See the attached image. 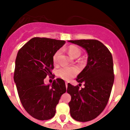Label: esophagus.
<instances>
[{
    "label": "esophagus",
    "instance_id": "1",
    "mask_svg": "<svg viewBox=\"0 0 130 130\" xmlns=\"http://www.w3.org/2000/svg\"><path fill=\"white\" fill-rule=\"evenodd\" d=\"M65 84H66V87L67 88V87H68V83L66 82V83H65Z\"/></svg>",
    "mask_w": 130,
    "mask_h": 130
}]
</instances>
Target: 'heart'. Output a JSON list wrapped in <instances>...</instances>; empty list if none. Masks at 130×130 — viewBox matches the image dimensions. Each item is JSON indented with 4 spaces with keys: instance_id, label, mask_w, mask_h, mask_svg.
<instances>
[{
    "instance_id": "obj_1",
    "label": "heart",
    "mask_w": 130,
    "mask_h": 130,
    "mask_svg": "<svg viewBox=\"0 0 130 130\" xmlns=\"http://www.w3.org/2000/svg\"><path fill=\"white\" fill-rule=\"evenodd\" d=\"M68 51L69 55L73 58H78L81 54V49L75 45H70L68 49ZM60 55V50L56 51L54 54L53 62L55 64L58 62ZM77 73L78 70L76 68L74 67H62L60 68L57 72V74L60 77L67 81L73 78V77H75L77 74Z\"/></svg>"
}]
</instances>
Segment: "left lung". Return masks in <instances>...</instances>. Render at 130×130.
Returning a JSON list of instances; mask_svg holds the SVG:
<instances>
[{"label": "left lung", "mask_w": 130, "mask_h": 130, "mask_svg": "<svg viewBox=\"0 0 130 130\" xmlns=\"http://www.w3.org/2000/svg\"><path fill=\"white\" fill-rule=\"evenodd\" d=\"M86 49L88 61L86 67L78 75L79 86L68 84L67 92L72 99L69 102L70 115L79 122H88L102 113L108 103L114 83L112 57L109 50L96 40H69Z\"/></svg>", "instance_id": "8db88e82"}]
</instances>
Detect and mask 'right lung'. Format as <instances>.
<instances>
[{
  "label": "right lung",
  "mask_w": 130,
  "mask_h": 130,
  "mask_svg": "<svg viewBox=\"0 0 130 130\" xmlns=\"http://www.w3.org/2000/svg\"><path fill=\"white\" fill-rule=\"evenodd\" d=\"M66 43L64 40L35 37L19 50L13 79L21 104L28 114L40 120L55 116L56 106L66 88L63 79H55L52 85L44 84L51 75L53 55Z\"/></svg>",
  "instance_id": "1"
}]
</instances>
